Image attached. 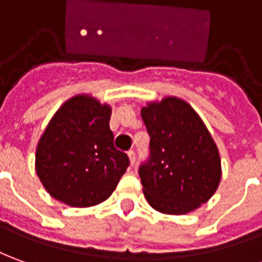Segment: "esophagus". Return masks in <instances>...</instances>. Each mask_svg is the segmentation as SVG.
Here are the masks:
<instances>
[{
	"instance_id": "obj_1",
	"label": "esophagus",
	"mask_w": 262,
	"mask_h": 262,
	"mask_svg": "<svg viewBox=\"0 0 262 262\" xmlns=\"http://www.w3.org/2000/svg\"><path fill=\"white\" fill-rule=\"evenodd\" d=\"M128 158H129V164L134 167L135 165V152L134 151H128Z\"/></svg>"
}]
</instances>
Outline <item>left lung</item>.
Returning <instances> with one entry per match:
<instances>
[{"label": "left lung", "mask_w": 262, "mask_h": 262, "mask_svg": "<svg viewBox=\"0 0 262 262\" xmlns=\"http://www.w3.org/2000/svg\"><path fill=\"white\" fill-rule=\"evenodd\" d=\"M149 158L141 164L142 191L154 210L183 215L207 203L221 180L217 145L200 115L181 98L142 107Z\"/></svg>", "instance_id": "left-lung-1"}]
</instances>
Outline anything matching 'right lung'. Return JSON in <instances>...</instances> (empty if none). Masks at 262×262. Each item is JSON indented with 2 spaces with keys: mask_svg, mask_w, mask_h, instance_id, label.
Returning <instances> with one entry per match:
<instances>
[{
  "mask_svg": "<svg viewBox=\"0 0 262 262\" xmlns=\"http://www.w3.org/2000/svg\"><path fill=\"white\" fill-rule=\"evenodd\" d=\"M111 107L91 95L66 101L41 135L35 171L48 194L71 207H93L113 194L129 165L114 147Z\"/></svg>",
  "mask_w": 262,
  "mask_h": 262,
  "instance_id": "right-lung-1",
  "label": "right lung"
}]
</instances>
